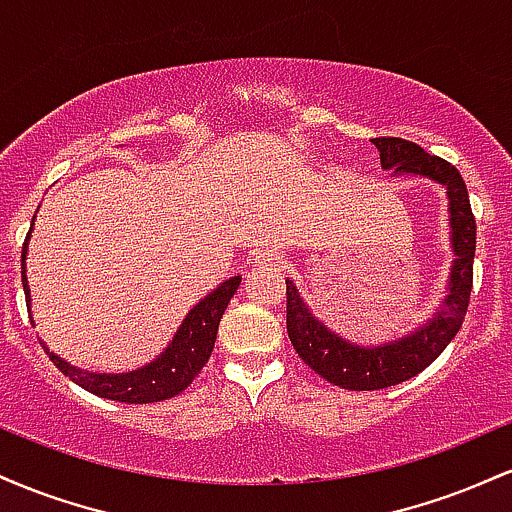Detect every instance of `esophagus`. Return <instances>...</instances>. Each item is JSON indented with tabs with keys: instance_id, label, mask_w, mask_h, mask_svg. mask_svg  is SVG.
Listing matches in <instances>:
<instances>
[{
	"instance_id": "34e87169",
	"label": "esophagus",
	"mask_w": 512,
	"mask_h": 512,
	"mask_svg": "<svg viewBox=\"0 0 512 512\" xmlns=\"http://www.w3.org/2000/svg\"><path fill=\"white\" fill-rule=\"evenodd\" d=\"M257 264H260V267H267V269H279V267H284V260H281L279 255H274V252H262V255L257 257Z\"/></svg>"
}]
</instances>
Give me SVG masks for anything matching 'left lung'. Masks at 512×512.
Returning <instances> with one entry per match:
<instances>
[{
    "label": "left lung",
    "mask_w": 512,
    "mask_h": 512,
    "mask_svg": "<svg viewBox=\"0 0 512 512\" xmlns=\"http://www.w3.org/2000/svg\"><path fill=\"white\" fill-rule=\"evenodd\" d=\"M373 144L378 146L385 170L424 175L448 187L452 250L457 260L452 264L450 296L445 298V308L402 342L375 346V349H363L332 334L310 315L296 286L286 281V332L293 349L317 375L344 390H383L404 383L431 366L460 332L474 279L477 221L460 170L445 158L426 154L419 144L407 139L378 137L373 139Z\"/></svg>",
    "instance_id": "1"
}]
</instances>
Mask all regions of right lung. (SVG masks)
I'll use <instances>...</instances> for the list:
<instances>
[{"label":"right lung","instance_id":"right-lung-1","mask_svg":"<svg viewBox=\"0 0 512 512\" xmlns=\"http://www.w3.org/2000/svg\"><path fill=\"white\" fill-rule=\"evenodd\" d=\"M21 257H26V243H23ZM21 279L23 291H26V305H31V301H28L26 269H21ZM238 286L240 276L223 281L219 289L209 293L202 303H197L195 308L190 310V315L185 317V322H182V327L178 334H175L173 344L166 349V354L156 358V361L149 363L146 368L132 370V373H84V370L69 366V363L62 361L60 356L52 354L45 344L43 349L48 351L50 361L55 363L69 380H74L76 385L93 392V395L127 404L163 402V399L180 395L187 385H192V380L197 378L199 370H202L204 363L209 361L211 349H214L216 342V332H219L221 315L223 310H226L228 301L233 298V293L238 291Z\"/></svg>","mask_w":512,"mask_h":512}]
</instances>
